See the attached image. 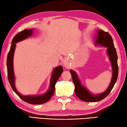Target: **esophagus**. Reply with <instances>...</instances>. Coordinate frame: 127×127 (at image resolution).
<instances>
[{
  "label": "esophagus",
  "instance_id": "esophagus-1",
  "mask_svg": "<svg viewBox=\"0 0 127 127\" xmlns=\"http://www.w3.org/2000/svg\"><path fill=\"white\" fill-rule=\"evenodd\" d=\"M64 66L65 67H67V68L68 67H69V63H68V62L67 60H65L64 61Z\"/></svg>",
  "mask_w": 127,
  "mask_h": 127
}]
</instances>
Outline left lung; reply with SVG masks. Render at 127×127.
I'll return each mask as SVG.
<instances>
[{
	"instance_id": "1",
	"label": "left lung",
	"mask_w": 127,
	"mask_h": 127,
	"mask_svg": "<svg viewBox=\"0 0 127 127\" xmlns=\"http://www.w3.org/2000/svg\"><path fill=\"white\" fill-rule=\"evenodd\" d=\"M95 43L96 45H100L103 46L107 47V51L108 55L109 57L110 61L112 67V78L111 83L107 89L105 91L97 95H92L88 91L86 88L81 85V82L74 71L70 70L73 84L75 85V92L77 96L80 99L85 102H97L105 98L109 95L117 81L118 75V66L117 60V56L116 48L114 47L112 37L108 32H105L102 30H98L97 35H95Z\"/></svg>"
}]
</instances>
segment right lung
Instances as JSON below:
<instances>
[{"label":"right lung","mask_w":127,"mask_h":127,"mask_svg":"<svg viewBox=\"0 0 127 127\" xmlns=\"http://www.w3.org/2000/svg\"><path fill=\"white\" fill-rule=\"evenodd\" d=\"M32 33L33 29H25L22 32H19L14 37L11 42L12 44L10 46V51L8 52V56H7V72H8V80L12 89L21 99L30 104H41L49 101L54 95L55 85L64 70L63 67L61 66H57L54 68L52 72L51 80H50L49 88L48 91L44 95H23L18 92L15 88V76H14L13 69V57L16 43L31 36Z\"/></svg>","instance_id":"obj_1"}]
</instances>
